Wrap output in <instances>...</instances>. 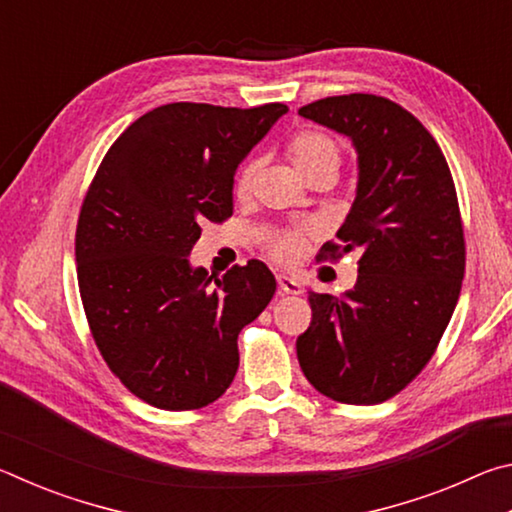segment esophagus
Listing matches in <instances>:
<instances>
[{
	"label": "esophagus",
	"instance_id": "obj_1",
	"mask_svg": "<svg viewBox=\"0 0 512 512\" xmlns=\"http://www.w3.org/2000/svg\"><path fill=\"white\" fill-rule=\"evenodd\" d=\"M277 287H280L282 293H289V296H302V293H305V287H302L300 280L284 273L277 275Z\"/></svg>",
	"mask_w": 512,
	"mask_h": 512
}]
</instances>
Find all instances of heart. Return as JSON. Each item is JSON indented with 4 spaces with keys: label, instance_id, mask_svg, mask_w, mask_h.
<instances>
[{
    "label": "heart",
    "instance_id": "1",
    "mask_svg": "<svg viewBox=\"0 0 512 512\" xmlns=\"http://www.w3.org/2000/svg\"><path fill=\"white\" fill-rule=\"evenodd\" d=\"M287 155L302 178L311 176V173L318 171H332L336 176L341 164V151L332 137L316 131H305L298 133L287 146ZM257 167L255 162H248L241 167L235 192L237 196H248L250 189L255 183ZM302 248H305V235L300 230H289V232H277L271 239H268V253L280 262H296L300 257Z\"/></svg>",
    "mask_w": 512,
    "mask_h": 512
}]
</instances>
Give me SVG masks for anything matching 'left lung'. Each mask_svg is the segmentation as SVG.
<instances>
[{"label": "left lung", "mask_w": 512, "mask_h": 512, "mask_svg": "<svg viewBox=\"0 0 512 512\" xmlns=\"http://www.w3.org/2000/svg\"><path fill=\"white\" fill-rule=\"evenodd\" d=\"M298 115L354 146L357 194L325 259L361 253L352 289L309 293L298 361L332 400L379 404L427 366L454 314L465 271L454 180L427 128L384 97H327Z\"/></svg>", "instance_id": "obj_1"}]
</instances>
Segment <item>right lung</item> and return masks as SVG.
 <instances>
[{"mask_svg": "<svg viewBox=\"0 0 512 512\" xmlns=\"http://www.w3.org/2000/svg\"><path fill=\"white\" fill-rule=\"evenodd\" d=\"M289 108L167 103L103 158L76 228V268L97 348L128 391L164 411L201 409L232 384L237 336L275 293L264 262L223 277L194 266L205 221L232 216L235 173Z\"/></svg>", "mask_w": 512, "mask_h": 512, "instance_id": "right-lung-1", "label": "right lung"}]
</instances>
